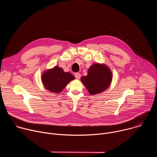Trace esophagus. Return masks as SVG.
<instances>
[{
    "label": "esophagus",
    "mask_w": 157,
    "mask_h": 157,
    "mask_svg": "<svg viewBox=\"0 0 157 157\" xmlns=\"http://www.w3.org/2000/svg\"><path fill=\"white\" fill-rule=\"evenodd\" d=\"M75 78H76V79H80V78H81V74L79 73H76L75 74Z\"/></svg>",
    "instance_id": "esophagus-1"
}]
</instances>
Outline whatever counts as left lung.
<instances>
[{"instance_id":"obj_1","label":"left lung","mask_w":157,"mask_h":157,"mask_svg":"<svg viewBox=\"0 0 157 157\" xmlns=\"http://www.w3.org/2000/svg\"><path fill=\"white\" fill-rule=\"evenodd\" d=\"M82 82L91 95L103 92L109 86L112 73L105 65L94 64L88 70L86 76L81 79Z\"/></svg>"}]
</instances>
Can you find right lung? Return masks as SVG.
I'll use <instances>...</instances> for the list:
<instances>
[{"instance_id": "add662e5", "label": "right lung", "mask_w": 157, "mask_h": 157, "mask_svg": "<svg viewBox=\"0 0 157 157\" xmlns=\"http://www.w3.org/2000/svg\"><path fill=\"white\" fill-rule=\"evenodd\" d=\"M75 79L70 73H65L58 66H55L42 75L43 83L48 90L58 93L62 91L65 86Z\"/></svg>"}]
</instances>
